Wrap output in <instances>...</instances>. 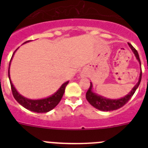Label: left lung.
I'll use <instances>...</instances> for the list:
<instances>
[{"label": "left lung", "instance_id": "left-lung-1", "mask_svg": "<svg viewBox=\"0 0 148 148\" xmlns=\"http://www.w3.org/2000/svg\"><path fill=\"white\" fill-rule=\"evenodd\" d=\"M128 45L130 47V49L133 50V53L135 55L136 58L138 60L139 64L141 65V61L140 58H139V56H138V52L136 51V49L133 47V46L130 44L128 43ZM141 80H142V69H141V73L140 75H139V78H138V83L136 84L133 88L132 89L131 91H130L129 93L127 95H125V97L121 98L119 99H106V98L103 97L101 95H99L98 94L95 93V92L92 91V84L90 82V86L89 87L88 90H87V93H86V99L88 101V102L90 103L92 107H94L96 109L99 110L101 111H112L115 110L119 109L121 107L125 105V104H127L128 101L131 99V97L133 95V94L135 93L136 90L138 88V87L139 86V84H140Z\"/></svg>", "mask_w": 148, "mask_h": 148}]
</instances>
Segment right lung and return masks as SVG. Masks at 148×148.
<instances>
[{"label": "right lung", "instance_id": "right-lung-1", "mask_svg": "<svg viewBox=\"0 0 148 148\" xmlns=\"http://www.w3.org/2000/svg\"><path fill=\"white\" fill-rule=\"evenodd\" d=\"M29 40H27L25 43L29 42ZM16 51V50H15ZM15 51L13 53L12 58L13 56L15 54ZM11 58V60H12ZM11 62V61H10ZM8 75H9V78H10V85H11L12 92V95L15 98V100L18 101L19 104L21 106H23V108H25L26 109L29 110L32 112H35V113H47L51 110H53L55 108L56 106L58 105V103L60 102L61 99H62V96L64 93V90L66 88V85L68 84L69 82H66L64 83L61 86L58 90L56 92H55L53 95L48 98H45L43 99H37V100H32V99H29L27 98L23 97L21 95L20 93H18L16 89L13 86L12 83L10 79V66H9V70H8Z\"/></svg>", "mask_w": 148, "mask_h": 148}]
</instances>
